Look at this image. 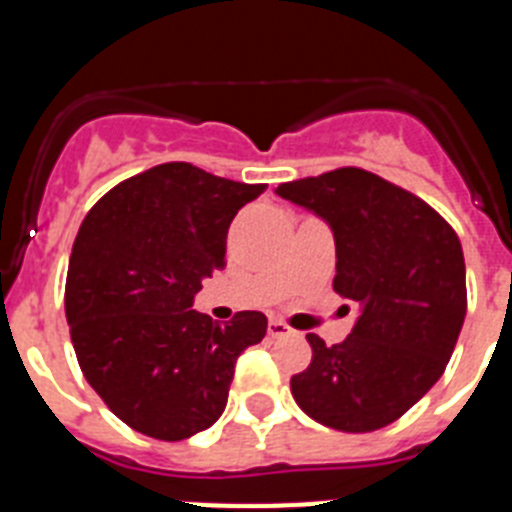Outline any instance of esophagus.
I'll return each instance as SVG.
<instances>
[{
	"mask_svg": "<svg viewBox=\"0 0 512 512\" xmlns=\"http://www.w3.org/2000/svg\"><path fill=\"white\" fill-rule=\"evenodd\" d=\"M266 330H269L271 338H282V336H289V333H292V328H289L287 323H282V320H277V318L269 320Z\"/></svg>",
	"mask_w": 512,
	"mask_h": 512,
	"instance_id": "esophagus-1",
	"label": "esophagus"
}]
</instances>
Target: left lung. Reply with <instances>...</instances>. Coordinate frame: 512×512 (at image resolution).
I'll return each mask as SVG.
<instances>
[{
	"instance_id": "left-lung-1",
	"label": "left lung",
	"mask_w": 512,
	"mask_h": 512,
	"mask_svg": "<svg viewBox=\"0 0 512 512\" xmlns=\"http://www.w3.org/2000/svg\"><path fill=\"white\" fill-rule=\"evenodd\" d=\"M279 197L323 217L336 238L333 289L359 305L346 341L307 333L312 361L292 397L343 433L395 423L441 379L467 315L459 235L420 197L372 171L279 184Z\"/></svg>"
}]
</instances>
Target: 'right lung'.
Masks as SVG:
<instances>
[{
  "label": "right lung",
  "instance_id": "right-lung-1",
  "mask_svg": "<svg viewBox=\"0 0 512 512\" xmlns=\"http://www.w3.org/2000/svg\"><path fill=\"white\" fill-rule=\"evenodd\" d=\"M264 189L171 161L117 184L84 217L66 277L71 343L133 431L182 441L210 428L235 359L266 336L264 312L220 325L192 310L202 279L225 266L233 217Z\"/></svg>",
  "mask_w": 512,
  "mask_h": 512
}]
</instances>
